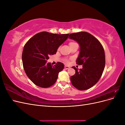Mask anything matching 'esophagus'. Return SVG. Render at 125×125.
<instances>
[{
  "instance_id": "34e87169",
  "label": "esophagus",
  "mask_w": 125,
  "mask_h": 125,
  "mask_svg": "<svg viewBox=\"0 0 125 125\" xmlns=\"http://www.w3.org/2000/svg\"><path fill=\"white\" fill-rule=\"evenodd\" d=\"M65 68L66 69H68L70 68V67L68 66H65Z\"/></svg>"
}]
</instances>
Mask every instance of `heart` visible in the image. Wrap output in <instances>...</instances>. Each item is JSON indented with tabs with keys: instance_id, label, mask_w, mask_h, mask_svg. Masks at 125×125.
<instances>
[{
	"instance_id": "heart-1",
	"label": "heart",
	"mask_w": 125,
	"mask_h": 125,
	"mask_svg": "<svg viewBox=\"0 0 125 125\" xmlns=\"http://www.w3.org/2000/svg\"><path fill=\"white\" fill-rule=\"evenodd\" d=\"M75 43H76L74 42H70L69 43V46H71V45H73V44H75ZM65 62H66V63H69V60L68 59H65Z\"/></svg>"
}]
</instances>
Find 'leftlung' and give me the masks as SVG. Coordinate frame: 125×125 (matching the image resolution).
Masks as SVG:
<instances>
[{
	"label": "left lung",
	"mask_w": 125,
	"mask_h": 125,
	"mask_svg": "<svg viewBox=\"0 0 125 125\" xmlns=\"http://www.w3.org/2000/svg\"><path fill=\"white\" fill-rule=\"evenodd\" d=\"M69 38L80 45L76 62L83 67L79 70L73 67L75 73L70 77L71 83L79 90H88L99 81L103 73L105 65L103 47L96 38L86 32L70 34Z\"/></svg>",
	"instance_id": "left-lung-1"
}]
</instances>
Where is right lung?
Masks as SVG:
<instances>
[{
	"label": "right lung",
	"instance_id": "right-lung-1",
	"mask_svg": "<svg viewBox=\"0 0 125 125\" xmlns=\"http://www.w3.org/2000/svg\"><path fill=\"white\" fill-rule=\"evenodd\" d=\"M69 34H57L42 32L34 35L25 44L22 52V63L25 73L34 83L46 88L56 82L63 64L58 62L53 66L47 63L49 56L55 54Z\"/></svg>",
	"mask_w": 125,
	"mask_h": 125
}]
</instances>
